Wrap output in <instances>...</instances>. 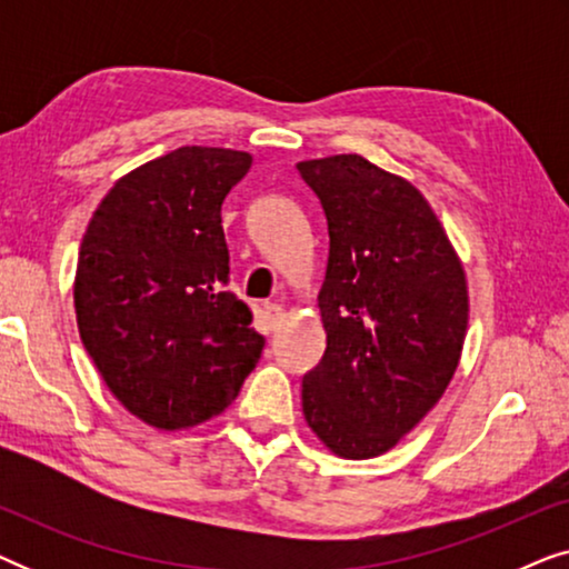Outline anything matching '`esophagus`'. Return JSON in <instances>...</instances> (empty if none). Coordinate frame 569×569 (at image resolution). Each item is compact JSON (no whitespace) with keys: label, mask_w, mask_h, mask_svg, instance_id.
Wrapping results in <instances>:
<instances>
[{"label":"esophagus","mask_w":569,"mask_h":569,"mask_svg":"<svg viewBox=\"0 0 569 569\" xmlns=\"http://www.w3.org/2000/svg\"><path fill=\"white\" fill-rule=\"evenodd\" d=\"M261 316H263V323H267L269 329H279L284 321V308L277 306V302H267V306L261 308Z\"/></svg>","instance_id":"1"}]
</instances>
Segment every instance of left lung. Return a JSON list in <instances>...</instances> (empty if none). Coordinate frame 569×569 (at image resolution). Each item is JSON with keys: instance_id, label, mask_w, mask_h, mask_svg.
Listing matches in <instances>:
<instances>
[{"instance_id": "obj_1", "label": "left lung", "mask_w": 569, "mask_h": 569, "mask_svg": "<svg viewBox=\"0 0 569 569\" xmlns=\"http://www.w3.org/2000/svg\"><path fill=\"white\" fill-rule=\"evenodd\" d=\"M329 220L326 352L302 415L333 456H383L440 401L469 329L463 263L430 201L362 154L302 160Z\"/></svg>"}]
</instances>
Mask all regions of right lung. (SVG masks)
Returning <instances> with one entry per match:
<instances>
[{
  "mask_svg": "<svg viewBox=\"0 0 569 569\" xmlns=\"http://www.w3.org/2000/svg\"><path fill=\"white\" fill-rule=\"evenodd\" d=\"M251 152L178 147L111 186L84 230L77 329L108 391L176 432L222 415L259 362L253 313L224 290L222 201Z\"/></svg>",
  "mask_w": 569,
  "mask_h": 569,
  "instance_id": "obj_1",
  "label": "right lung"
}]
</instances>
